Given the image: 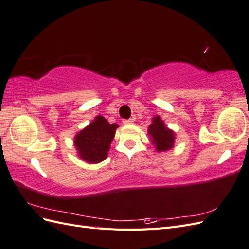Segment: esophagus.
Wrapping results in <instances>:
<instances>
[{
  "mask_svg": "<svg viewBox=\"0 0 249 249\" xmlns=\"http://www.w3.org/2000/svg\"><path fill=\"white\" fill-rule=\"evenodd\" d=\"M123 123L124 124H133V119H124Z\"/></svg>",
  "mask_w": 249,
  "mask_h": 249,
  "instance_id": "obj_1",
  "label": "esophagus"
}]
</instances>
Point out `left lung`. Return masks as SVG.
I'll return each instance as SVG.
<instances>
[{
    "label": "left lung",
    "mask_w": 249,
    "mask_h": 249,
    "mask_svg": "<svg viewBox=\"0 0 249 249\" xmlns=\"http://www.w3.org/2000/svg\"><path fill=\"white\" fill-rule=\"evenodd\" d=\"M148 134L153 137V143L156 145L158 152H165L172 148L175 136L172 131L164 125L159 116L153 119V124L148 127Z\"/></svg>",
    "instance_id": "left-lung-1"
}]
</instances>
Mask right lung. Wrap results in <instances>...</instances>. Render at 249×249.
I'll return each instance as SVG.
<instances>
[{
	"label": "right lung",
	"instance_id": "add662e5",
	"mask_svg": "<svg viewBox=\"0 0 249 249\" xmlns=\"http://www.w3.org/2000/svg\"><path fill=\"white\" fill-rule=\"evenodd\" d=\"M117 127L118 124H109L103 116H96L93 123L74 138V145L82 159L89 163L105 160Z\"/></svg>",
	"mask_w": 249,
	"mask_h": 249
}]
</instances>
